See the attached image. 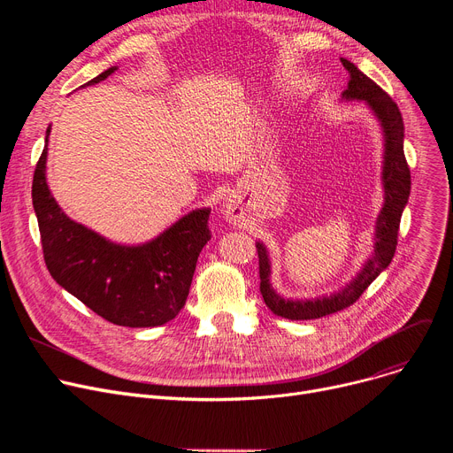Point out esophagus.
I'll return each mask as SVG.
<instances>
[{
    "mask_svg": "<svg viewBox=\"0 0 453 453\" xmlns=\"http://www.w3.org/2000/svg\"><path fill=\"white\" fill-rule=\"evenodd\" d=\"M224 212H226V217L229 219V220H233V222H236L241 219V205H239V202H236L234 198H231V200H227V203H226V207H224Z\"/></svg>",
    "mask_w": 453,
    "mask_h": 453,
    "instance_id": "esophagus-1",
    "label": "esophagus"
}]
</instances>
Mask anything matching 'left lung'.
Returning <instances> with one entry per match:
<instances>
[{
	"label": "left lung",
	"mask_w": 453,
	"mask_h": 453,
	"mask_svg": "<svg viewBox=\"0 0 453 453\" xmlns=\"http://www.w3.org/2000/svg\"><path fill=\"white\" fill-rule=\"evenodd\" d=\"M343 67L349 71V88L343 91L345 99L365 101L380 119L386 134V161H384V188L386 203L376 222V244L374 255L367 260L364 270L358 273L349 287L334 296L316 301H288L282 299L270 287V263L268 253L263 244H257L258 253V277L260 294L266 306L275 316L287 319H318L328 314L343 311L354 304L360 296L369 288V284L382 273L395 257L398 244V229L402 211L408 203L411 190L410 165L403 156V121L396 103L380 88L374 81L356 67L350 60L342 58Z\"/></svg>",
	"instance_id": "left-lung-1"
}]
</instances>
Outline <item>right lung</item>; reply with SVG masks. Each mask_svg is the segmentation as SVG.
<instances>
[{"label":"right lung","mask_w":453,"mask_h":453,"mask_svg":"<svg viewBox=\"0 0 453 453\" xmlns=\"http://www.w3.org/2000/svg\"><path fill=\"white\" fill-rule=\"evenodd\" d=\"M113 69L88 84L104 81ZM45 157L47 149L35 169L33 205L51 277L113 325L157 326L174 319L187 301L198 255L211 239V211H193L149 244L117 246L65 217L45 183Z\"/></svg>","instance_id":"obj_1"}]
</instances>
